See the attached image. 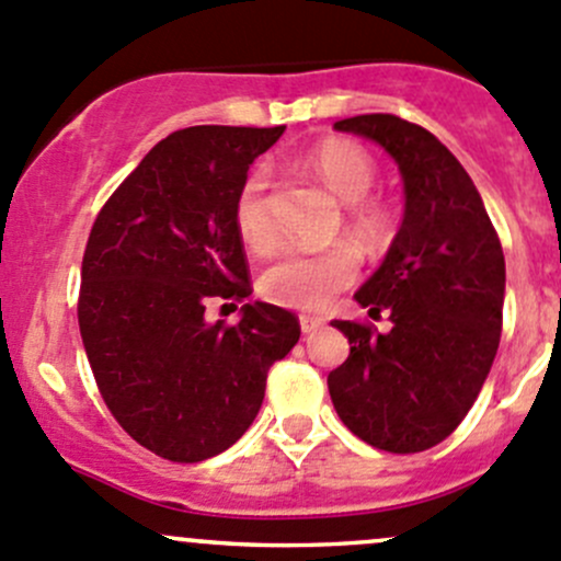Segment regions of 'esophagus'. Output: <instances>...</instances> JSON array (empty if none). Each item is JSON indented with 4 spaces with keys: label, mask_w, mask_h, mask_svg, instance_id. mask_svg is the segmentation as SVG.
Here are the masks:
<instances>
[{
    "label": "esophagus",
    "mask_w": 561,
    "mask_h": 561,
    "mask_svg": "<svg viewBox=\"0 0 561 561\" xmlns=\"http://www.w3.org/2000/svg\"><path fill=\"white\" fill-rule=\"evenodd\" d=\"M298 322H301V331L307 333V336L309 333H317L322 325H325V320H322V317H312V314H301L298 317Z\"/></svg>",
    "instance_id": "esophagus-1"
}]
</instances>
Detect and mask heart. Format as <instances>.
Wrapping results in <instances>:
<instances>
[{
  "label": "heart",
  "instance_id": "b5f03b06",
  "mask_svg": "<svg viewBox=\"0 0 561 561\" xmlns=\"http://www.w3.org/2000/svg\"><path fill=\"white\" fill-rule=\"evenodd\" d=\"M309 168L317 179L350 208L347 230L358 244L380 249L390 239V214L386 206L366 201L375 190L377 168L358 144L344 138H328L309 154ZM236 230L252 252H268L276 244V222L271 217L268 173L260 168L244 181L236 197ZM353 252L333 247L325 252H285L263 271L260 293L276 307L322 309L355 279Z\"/></svg>",
  "mask_w": 561,
  "mask_h": 561
}]
</instances>
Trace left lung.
<instances>
[{
    "label": "left lung",
    "instance_id": "left-lung-1",
    "mask_svg": "<svg viewBox=\"0 0 561 561\" xmlns=\"http://www.w3.org/2000/svg\"><path fill=\"white\" fill-rule=\"evenodd\" d=\"M393 157L404 219L355 301L390 331L333 320L350 355L328 375L344 426L390 454H421L456 432L478 399L502 333L505 254L483 197L428 129L390 113L342 118Z\"/></svg>",
    "mask_w": 561,
    "mask_h": 561
}]
</instances>
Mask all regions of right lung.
<instances>
[{
	"label": "right lung",
	"mask_w": 561,
	"mask_h": 561,
	"mask_svg": "<svg viewBox=\"0 0 561 561\" xmlns=\"http://www.w3.org/2000/svg\"><path fill=\"white\" fill-rule=\"evenodd\" d=\"M285 127H186L122 181L94 219L78 325L118 426L168 461H206L257 417L265 377L301 336L298 317L244 304L206 320L208 298H247L236 197Z\"/></svg>",
	"instance_id": "right-lung-1"
}]
</instances>
